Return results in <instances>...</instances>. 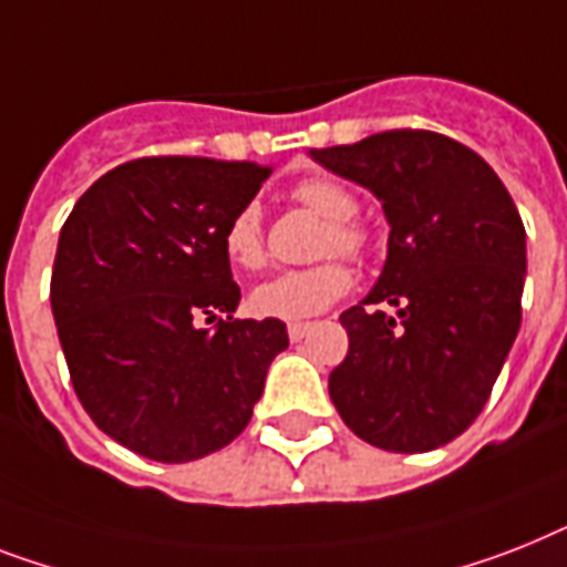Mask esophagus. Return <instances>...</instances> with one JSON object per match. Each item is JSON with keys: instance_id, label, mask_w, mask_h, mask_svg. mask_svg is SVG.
I'll list each match as a JSON object with an SVG mask.
<instances>
[{"instance_id": "obj_1", "label": "esophagus", "mask_w": 567, "mask_h": 567, "mask_svg": "<svg viewBox=\"0 0 567 567\" xmlns=\"http://www.w3.org/2000/svg\"><path fill=\"white\" fill-rule=\"evenodd\" d=\"M308 329H311L308 323H291V326H288V338H291V343H299V340L306 338Z\"/></svg>"}]
</instances>
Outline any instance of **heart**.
I'll use <instances>...</instances> for the list:
<instances>
[{
	"instance_id": "obj_1",
	"label": "heart",
	"mask_w": 567,
	"mask_h": 567,
	"mask_svg": "<svg viewBox=\"0 0 567 567\" xmlns=\"http://www.w3.org/2000/svg\"><path fill=\"white\" fill-rule=\"evenodd\" d=\"M297 204L329 220L323 233L320 252L323 256H347L361 261L370 256L372 236L370 229L358 224V197L352 188L331 177L299 179L291 188ZM224 256L233 268L256 270L265 265V236H261V212L256 204H247L227 220L224 227ZM352 288V270L343 261H323L308 270H285L270 276L250 293V311L265 320H285L297 323L308 317L323 315L340 297H347Z\"/></svg>"
}]
</instances>
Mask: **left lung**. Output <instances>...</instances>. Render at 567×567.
Here are the masks:
<instances>
[{
    "label": "left lung",
    "instance_id": "left-lung-1",
    "mask_svg": "<svg viewBox=\"0 0 567 567\" xmlns=\"http://www.w3.org/2000/svg\"><path fill=\"white\" fill-rule=\"evenodd\" d=\"M311 156L390 220L379 282L340 315L349 352L331 402L375 449H440L483 411L522 326V215L486 159L443 133L402 127Z\"/></svg>",
    "mask_w": 567,
    "mask_h": 567
}]
</instances>
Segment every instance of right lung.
Returning a JSON list of instances; mask_svg holds the SVG:
<instances>
[{"instance_id":"add662e5","label":"right lung","mask_w":567,"mask_h":567,"mask_svg":"<svg viewBox=\"0 0 567 567\" xmlns=\"http://www.w3.org/2000/svg\"><path fill=\"white\" fill-rule=\"evenodd\" d=\"M268 177L259 163L142 156L95 179L60 229L52 315L69 379L142 457L188 463L233 443L288 347L282 320L233 317L241 291L220 244Z\"/></svg>"}]
</instances>
